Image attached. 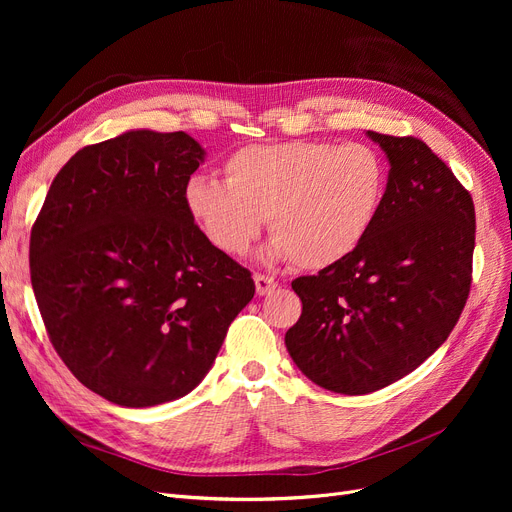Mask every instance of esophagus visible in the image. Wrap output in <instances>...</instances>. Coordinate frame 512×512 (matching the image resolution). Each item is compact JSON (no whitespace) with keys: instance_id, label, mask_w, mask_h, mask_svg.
I'll return each instance as SVG.
<instances>
[{"instance_id":"1","label":"esophagus","mask_w":512,"mask_h":512,"mask_svg":"<svg viewBox=\"0 0 512 512\" xmlns=\"http://www.w3.org/2000/svg\"><path fill=\"white\" fill-rule=\"evenodd\" d=\"M278 286V282L272 278V276H265V274H255V288H257V294L259 297H263V294H270L274 292Z\"/></svg>"}]
</instances>
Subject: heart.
Listing matches in <instances>:
<instances>
[{
    "label": "heart",
    "instance_id": "obj_1",
    "mask_svg": "<svg viewBox=\"0 0 512 512\" xmlns=\"http://www.w3.org/2000/svg\"><path fill=\"white\" fill-rule=\"evenodd\" d=\"M226 182L197 174L184 207L211 245L247 255L263 220L274 253L301 270H326L369 234L388 188L384 155L365 143L284 141L249 145L224 161Z\"/></svg>",
    "mask_w": 512,
    "mask_h": 512
}]
</instances>
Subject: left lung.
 Listing matches in <instances>:
<instances>
[{
    "label": "left lung",
    "instance_id": "left-lung-1",
    "mask_svg": "<svg viewBox=\"0 0 512 512\" xmlns=\"http://www.w3.org/2000/svg\"><path fill=\"white\" fill-rule=\"evenodd\" d=\"M390 159L386 197L361 245L301 276L286 348L317 386L369 394L405 378L450 336L473 280L475 207L417 137L367 132Z\"/></svg>",
    "mask_w": 512,
    "mask_h": 512
}]
</instances>
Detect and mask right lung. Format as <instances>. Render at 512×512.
<instances>
[{"label":"right lung","instance_id":"1","mask_svg":"<svg viewBox=\"0 0 512 512\" xmlns=\"http://www.w3.org/2000/svg\"><path fill=\"white\" fill-rule=\"evenodd\" d=\"M203 161L186 132L132 130L76 151L31 230V282L74 378L122 407L191 392L255 294L184 207Z\"/></svg>","mask_w":512,"mask_h":512}]
</instances>
